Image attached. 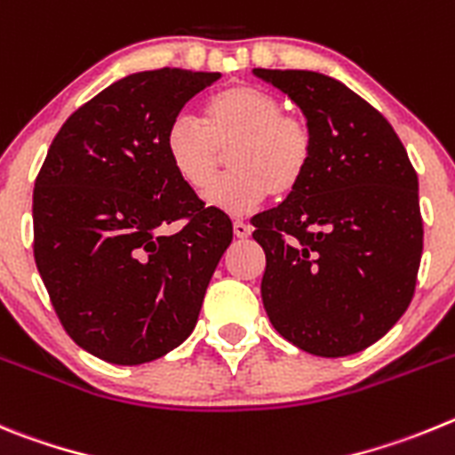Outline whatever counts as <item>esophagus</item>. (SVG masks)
Wrapping results in <instances>:
<instances>
[{
	"instance_id": "obj_1",
	"label": "esophagus",
	"mask_w": 455,
	"mask_h": 455,
	"mask_svg": "<svg viewBox=\"0 0 455 455\" xmlns=\"http://www.w3.org/2000/svg\"><path fill=\"white\" fill-rule=\"evenodd\" d=\"M233 233H235V237H249L251 235V227H249L247 222H240V220H237V222H233Z\"/></svg>"
}]
</instances>
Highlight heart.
Wrapping results in <instances>:
<instances>
[{"label":"heart","instance_id":"heart-1","mask_svg":"<svg viewBox=\"0 0 455 455\" xmlns=\"http://www.w3.org/2000/svg\"><path fill=\"white\" fill-rule=\"evenodd\" d=\"M199 122L172 120L163 149L179 181L197 195L210 190L228 154L234 172L208 192L211 206L244 215L267 195L288 199L304 186L315 158V129L306 116L285 110L274 92L224 85L202 101Z\"/></svg>","mask_w":455,"mask_h":455}]
</instances>
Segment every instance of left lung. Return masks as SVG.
Masks as SVG:
<instances>
[{
    "label": "left lung",
    "instance_id": "8db88e82",
    "mask_svg": "<svg viewBox=\"0 0 455 455\" xmlns=\"http://www.w3.org/2000/svg\"><path fill=\"white\" fill-rule=\"evenodd\" d=\"M304 110L315 158L292 197L251 218L274 329L324 358L374 345L411 306L424 249L417 172L390 122L306 69H263Z\"/></svg>",
    "mask_w": 455,
    "mask_h": 455
}]
</instances>
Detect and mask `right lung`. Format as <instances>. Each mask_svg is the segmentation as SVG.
I'll use <instances>...</instances> for the list:
<instances>
[{
  "label": "right lung",
  "instance_id": "1",
  "mask_svg": "<svg viewBox=\"0 0 455 455\" xmlns=\"http://www.w3.org/2000/svg\"><path fill=\"white\" fill-rule=\"evenodd\" d=\"M218 79L161 68L116 81L65 120L36 177V267L69 338L106 363L181 345L233 240L227 212L179 181L163 149L170 122Z\"/></svg>",
  "mask_w": 455,
  "mask_h": 455
}]
</instances>
